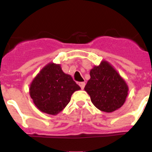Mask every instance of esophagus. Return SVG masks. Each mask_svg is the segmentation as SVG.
<instances>
[{"instance_id": "34e87169", "label": "esophagus", "mask_w": 152, "mask_h": 152, "mask_svg": "<svg viewBox=\"0 0 152 152\" xmlns=\"http://www.w3.org/2000/svg\"><path fill=\"white\" fill-rule=\"evenodd\" d=\"M78 84H79V86H80L81 89H82V90L84 89V86H85V83H84V82H80Z\"/></svg>"}]
</instances>
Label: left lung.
<instances>
[{
	"label": "left lung",
	"mask_w": 152,
	"mask_h": 152,
	"mask_svg": "<svg viewBox=\"0 0 152 152\" xmlns=\"http://www.w3.org/2000/svg\"><path fill=\"white\" fill-rule=\"evenodd\" d=\"M90 75L84 90L96 108L111 113L123 105L128 95V86L107 61H103L91 69Z\"/></svg>",
	"instance_id": "left-lung-1"
}]
</instances>
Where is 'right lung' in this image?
Here are the masks:
<instances>
[{
  "instance_id": "right-lung-1",
  "label": "right lung",
  "mask_w": 152,
  "mask_h": 152,
  "mask_svg": "<svg viewBox=\"0 0 152 152\" xmlns=\"http://www.w3.org/2000/svg\"><path fill=\"white\" fill-rule=\"evenodd\" d=\"M80 88L59 64L50 63L33 80L29 94L39 110L50 115L61 112L70 102L75 91Z\"/></svg>"
}]
</instances>
